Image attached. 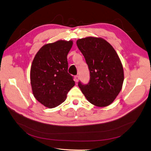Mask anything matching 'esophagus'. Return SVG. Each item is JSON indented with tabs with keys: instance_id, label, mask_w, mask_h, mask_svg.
<instances>
[{
	"instance_id": "1",
	"label": "esophagus",
	"mask_w": 151,
	"mask_h": 151,
	"mask_svg": "<svg viewBox=\"0 0 151 151\" xmlns=\"http://www.w3.org/2000/svg\"><path fill=\"white\" fill-rule=\"evenodd\" d=\"M75 80L76 82H78V80H79V76H78V75L75 76Z\"/></svg>"
}]
</instances>
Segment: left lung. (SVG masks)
Returning a JSON list of instances; mask_svg holds the SVG:
<instances>
[{
	"label": "left lung",
	"mask_w": 151,
	"mask_h": 151,
	"mask_svg": "<svg viewBox=\"0 0 151 151\" xmlns=\"http://www.w3.org/2000/svg\"><path fill=\"white\" fill-rule=\"evenodd\" d=\"M88 65L90 80L78 86L87 100L97 107L112 104L120 92L124 80L123 68L114 47L101 37H88L76 41Z\"/></svg>",
	"instance_id": "8db88e82"
}]
</instances>
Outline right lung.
I'll return each instance as SVG.
<instances>
[{
	"label": "right lung",
	"instance_id": "obj_1",
	"mask_svg": "<svg viewBox=\"0 0 151 151\" xmlns=\"http://www.w3.org/2000/svg\"><path fill=\"white\" fill-rule=\"evenodd\" d=\"M73 41L59 40L47 44L36 54L30 71L35 97L44 106L54 108L67 98L75 83L68 73L67 55Z\"/></svg>",
	"mask_w": 151,
	"mask_h": 151
}]
</instances>
